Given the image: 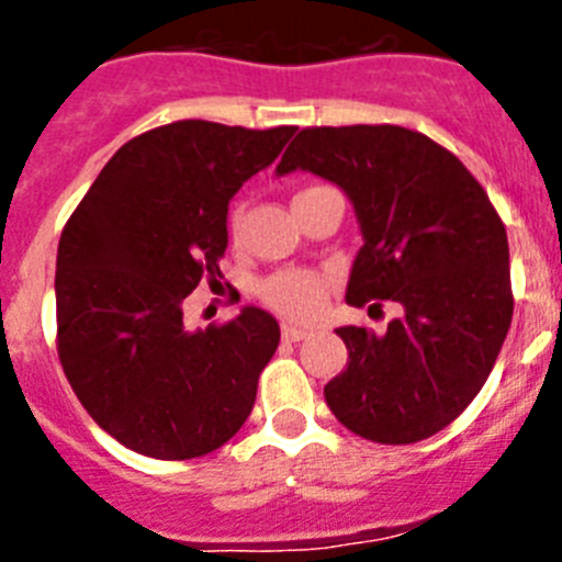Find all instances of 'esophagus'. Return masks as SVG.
<instances>
[{"label": "esophagus", "instance_id": "1", "mask_svg": "<svg viewBox=\"0 0 562 562\" xmlns=\"http://www.w3.org/2000/svg\"><path fill=\"white\" fill-rule=\"evenodd\" d=\"M281 335H284V340L297 342V340H304V337H310V329H301V326L284 324V326H281Z\"/></svg>", "mask_w": 562, "mask_h": 562}]
</instances>
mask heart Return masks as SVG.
I'll list each match as a JSON object with an SVG mask.
<instances>
[{
  "label": "heart",
  "mask_w": 562,
  "mask_h": 562,
  "mask_svg": "<svg viewBox=\"0 0 562 562\" xmlns=\"http://www.w3.org/2000/svg\"><path fill=\"white\" fill-rule=\"evenodd\" d=\"M238 227V211L231 216V231ZM326 281L312 270L276 272L258 286V295L267 306L281 312L290 321H312L326 306Z\"/></svg>",
  "instance_id": "b5f03b06"
}]
</instances>
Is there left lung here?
I'll use <instances>...</instances> for the list:
<instances>
[{
    "mask_svg": "<svg viewBox=\"0 0 562 562\" xmlns=\"http://www.w3.org/2000/svg\"><path fill=\"white\" fill-rule=\"evenodd\" d=\"M349 193L366 245L346 301H396L374 335L342 326L346 369L324 389L351 434L414 445L475 400L513 324L506 227L464 162L428 134L391 126H310L278 162Z\"/></svg>",
    "mask_w": 562,
    "mask_h": 562,
    "instance_id": "obj_1",
    "label": "left lung"
}]
</instances>
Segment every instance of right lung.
<instances>
[{
    "instance_id": "add662e5",
    "label": "right lung",
    "mask_w": 562,
    "mask_h": 562,
    "mask_svg": "<svg viewBox=\"0 0 562 562\" xmlns=\"http://www.w3.org/2000/svg\"><path fill=\"white\" fill-rule=\"evenodd\" d=\"M292 134L211 121L143 132L114 151L64 225L58 360L87 414L134 453L200 459L250 416L278 321L245 306L236 321L188 331L182 301L222 276L233 193Z\"/></svg>"
}]
</instances>
